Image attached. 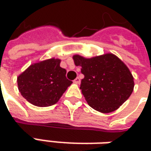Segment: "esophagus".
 I'll return each instance as SVG.
<instances>
[{"label": "esophagus", "mask_w": 151, "mask_h": 151, "mask_svg": "<svg viewBox=\"0 0 151 151\" xmlns=\"http://www.w3.org/2000/svg\"><path fill=\"white\" fill-rule=\"evenodd\" d=\"M80 82H81V80H80V78H79L78 77V78H76L74 79V81H73V82L76 83V84H79Z\"/></svg>", "instance_id": "1"}]
</instances>
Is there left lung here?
<instances>
[{"instance_id": "obj_1", "label": "left lung", "mask_w": 151, "mask_h": 151, "mask_svg": "<svg viewBox=\"0 0 151 151\" xmlns=\"http://www.w3.org/2000/svg\"><path fill=\"white\" fill-rule=\"evenodd\" d=\"M73 58L76 65L82 67L84 78L80 89L92 108L109 113L129 98L134 86L133 75L117 56L108 53L90 59L79 55Z\"/></svg>"}]
</instances>
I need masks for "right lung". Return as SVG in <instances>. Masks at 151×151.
<instances>
[{"label": "right lung", "mask_w": 151, "mask_h": 151, "mask_svg": "<svg viewBox=\"0 0 151 151\" xmlns=\"http://www.w3.org/2000/svg\"><path fill=\"white\" fill-rule=\"evenodd\" d=\"M60 63V60L54 58L35 63L18 76V90L28 102L37 107H49L58 102L72 84Z\"/></svg>", "instance_id": "right-lung-1"}]
</instances>
